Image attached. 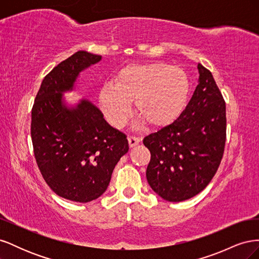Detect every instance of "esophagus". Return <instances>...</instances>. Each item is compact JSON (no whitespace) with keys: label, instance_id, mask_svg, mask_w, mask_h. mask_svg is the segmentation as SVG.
<instances>
[{"label":"esophagus","instance_id":"34e87169","mask_svg":"<svg viewBox=\"0 0 259 259\" xmlns=\"http://www.w3.org/2000/svg\"><path fill=\"white\" fill-rule=\"evenodd\" d=\"M143 138L142 137H137V136H130L128 137V145L131 148L135 147L136 145H138L140 142H142Z\"/></svg>","mask_w":259,"mask_h":259}]
</instances>
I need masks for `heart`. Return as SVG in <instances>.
<instances>
[{
	"instance_id": "b5f03b06",
	"label": "heart",
	"mask_w": 259,
	"mask_h": 259,
	"mask_svg": "<svg viewBox=\"0 0 259 259\" xmlns=\"http://www.w3.org/2000/svg\"><path fill=\"white\" fill-rule=\"evenodd\" d=\"M190 93L189 77L183 69L162 62L131 65L121 69L115 85L99 92L100 107L111 125L120 127L127 120L130 101L136 113L151 127L173 123L182 114Z\"/></svg>"
}]
</instances>
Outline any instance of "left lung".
<instances>
[{
  "instance_id": "1",
  "label": "left lung",
  "mask_w": 259,
  "mask_h": 259,
  "mask_svg": "<svg viewBox=\"0 0 259 259\" xmlns=\"http://www.w3.org/2000/svg\"><path fill=\"white\" fill-rule=\"evenodd\" d=\"M199 84L177 119L144 138L151 153L146 176L161 198L180 202L200 193L222 162L226 103L210 71L201 64Z\"/></svg>"
}]
</instances>
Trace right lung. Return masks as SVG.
Instances as JSON below:
<instances>
[{
    "label": "right lung",
    "instance_id": "1",
    "mask_svg": "<svg viewBox=\"0 0 259 259\" xmlns=\"http://www.w3.org/2000/svg\"><path fill=\"white\" fill-rule=\"evenodd\" d=\"M101 59L79 51L46 74L31 111V139L37 167L59 197L86 203L110 183L113 168L128 151L124 133L113 128L98 109L82 100L75 109L61 103L79 73Z\"/></svg>",
    "mask_w": 259,
    "mask_h": 259
}]
</instances>
